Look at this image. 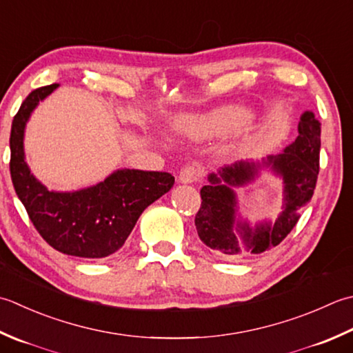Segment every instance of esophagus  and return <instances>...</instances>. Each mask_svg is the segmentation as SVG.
Returning a JSON list of instances; mask_svg holds the SVG:
<instances>
[{"label": "esophagus", "instance_id": "esophagus-1", "mask_svg": "<svg viewBox=\"0 0 353 353\" xmlns=\"http://www.w3.org/2000/svg\"><path fill=\"white\" fill-rule=\"evenodd\" d=\"M200 177V170L197 167H192V165H188L179 172V182L181 183H194L199 181Z\"/></svg>", "mask_w": 353, "mask_h": 353}]
</instances>
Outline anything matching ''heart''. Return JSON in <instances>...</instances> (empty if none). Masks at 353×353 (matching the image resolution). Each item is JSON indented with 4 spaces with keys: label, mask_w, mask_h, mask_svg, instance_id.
<instances>
[{
    "label": "heart",
    "mask_w": 353,
    "mask_h": 353,
    "mask_svg": "<svg viewBox=\"0 0 353 353\" xmlns=\"http://www.w3.org/2000/svg\"><path fill=\"white\" fill-rule=\"evenodd\" d=\"M248 119V112L241 107L226 105L212 110L202 116L183 119L181 127L190 134L197 137H210L217 134L230 133Z\"/></svg>",
    "instance_id": "heart-1"
}]
</instances>
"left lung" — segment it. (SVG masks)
<instances>
[{
  "mask_svg": "<svg viewBox=\"0 0 353 353\" xmlns=\"http://www.w3.org/2000/svg\"><path fill=\"white\" fill-rule=\"evenodd\" d=\"M320 121L312 112H305L300 116L299 136L281 153L260 162L239 161L211 172L208 185L200 190L202 205L194 220L200 240L228 260L280 245L314 196L320 170ZM263 169L282 179V212L275 223L261 221L251 227L238 211L235 188L253 183Z\"/></svg>",
  "mask_w": 353,
  "mask_h": 353,
  "instance_id": "obj_1",
  "label": "left lung"
}]
</instances>
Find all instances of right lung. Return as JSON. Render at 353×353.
<instances>
[{
	"instance_id": "1",
	"label": "right lung",
	"mask_w": 353,
	"mask_h": 353,
	"mask_svg": "<svg viewBox=\"0 0 353 353\" xmlns=\"http://www.w3.org/2000/svg\"><path fill=\"white\" fill-rule=\"evenodd\" d=\"M59 84L33 90L13 117L10 176L32 223L54 250L103 259L121 250L145 208L174 185L170 172L121 168L78 191H53L33 176L24 154V133L33 110Z\"/></svg>"
}]
</instances>
